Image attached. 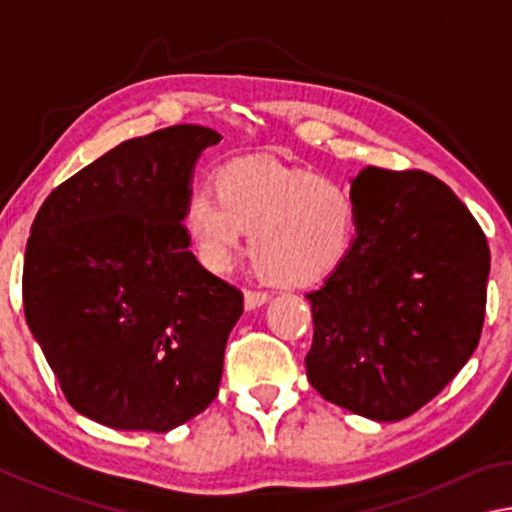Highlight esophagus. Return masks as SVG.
<instances>
[{
    "mask_svg": "<svg viewBox=\"0 0 512 512\" xmlns=\"http://www.w3.org/2000/svg\"><path fill=\"white\" fill-rule=\"evenodd\" d=\"M268 293L266 291H246L244 293V305H246V309H257V307H262L264 302H268Z\"/></svg>",
    "mask_w": 512,
    "mask_h": 512,
    "instance_id": "34e87169",
    "label": "esophagus"
}]
</instances>
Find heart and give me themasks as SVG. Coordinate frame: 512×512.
<instances>
[{
  "label": "heart",
  "mask_w": 512,
  "mask_h": 512,
  "mask_svg": "<svg viewBox=\"0 0 512 512\" xmlns=\"http://www.w3.org/2000/svg\"><path fill=\"white\" fill-rule=\"evenodd\" d=\"M216 196L196 189L183 205V230L210 273H223L241 250L266 280L300 287L323 280L348 255L354 203L332 180L266 158H239L216 171Z\"/></svg>",
  "instance_id": "obj_1"
}]
</instances>
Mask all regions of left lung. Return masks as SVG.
I'll return each instance as SVG.
<instances>
[{"label": "left lung", "mask_w": 512, "mask_h": 512, "mask_svg": "<svg viewBox=\"0 0 512 512\" xmlns=\"http://www.w3.org/2000/svg\"><path fill=\"white\" fill-rule=\"evenodd\" d=\"M357 237L307 293V379L327 402L397 422L452 381L481 339L490 248L470 210L424 171L352 178Z\"/></svg>", "instance_id": "1"}]
</instances>
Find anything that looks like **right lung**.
<instances>
[{
	"label": "right lung",
	"mask_w": 512,
	"mask_h": 512,
	"mask_svg": "<svg viewBox=\"0 0 512 512\" xmlns=\"http://www.w3.org/2000/svg\"><path fill=\"white\" fill-rule=\"evenodd\" d=\"M219 142L194 124L121 142L36 214L24 316L85 418L164 433L219 393L244 296L198 264L180 221L194 164Z\"/></svg>",
	"instance_id": "obj_1"
}]
</instances>
